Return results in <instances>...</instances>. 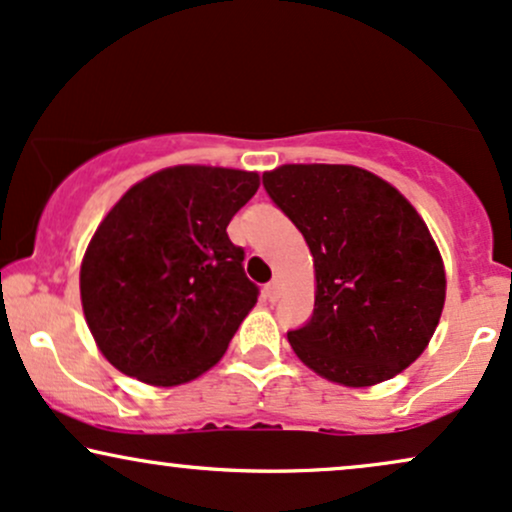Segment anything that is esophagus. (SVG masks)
Returning <instances> with one entry per match:
<instances>
[{"mask_svg":"<svg viewBox=\"0 0 512 512\" xmlns=\"http://www.w3.org/2000/svg\"><path fill=\"white\" fill-rule=\"evenodd\" d=\"M279 295H281L279 281H272V283H267V286H264V298H267L269 303H276V300H279Z\"/></svg>","mask_w":512,"mask_h":512,"instance_id":"esophagus-1","label":"esophagus"}]
</instances>
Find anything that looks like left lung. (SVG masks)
<instances>
[{
    "label": "left lung",
    "instance_id": "8db88e82",
    "mask_svg": "<svg viewBox=\"0 0 512 512\" xmlns=\"http://www.w3.org/2000/svg\"><path fill=\"white\" fill-rule=\"evenodd\" d=\"M264 188L315 262V312L288 331L319 377L365 389L424 353L446 303V269L408 197L353 164H283Z\"/></svg>",
    "mask_w": 512,
    "mask_h": 512
}]
</instances>
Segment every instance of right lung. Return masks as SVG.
Returning <instances> with one entry per match:
<instances>
[{"label":"right lung","mask_w":512,"mask_h":512,"mask_svg":"<svg viewBox=\"0 0 512 512\" xmlns=\"http://www.w3.org/2000/svg\"><path fill=\"white\" fill-rule=\"evenodd\" d=\"M257 188V171L178 164L109 209L80 262V303L119 372L166 389L224 357L257 303L226 226Z\"/></svg>","instance_id":"add662e5"}]
</instances>
